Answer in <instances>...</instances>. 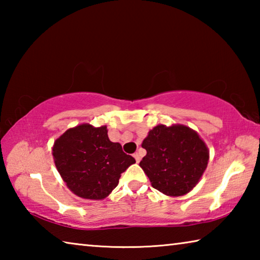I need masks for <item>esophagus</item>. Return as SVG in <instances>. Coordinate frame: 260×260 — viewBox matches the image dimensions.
<instances>
[{
	"label": "esophagus",
	"mask_w": 260,
	"mask_h": 260,
	"mask_svg": "<svg viewBox=\"0 0 260 260\" xmlns=\"http://www.w3.org/2000/svg\"><path fill=\"white\" fill-rule=\"evenodd\" d=\"M133 157L135 158V160H136V162H139L140 160H141V157H140V153L139 152H135L134 155H133Z\"/></svg>",
	"instance_id": "esophagus-1"
}]
</instances>
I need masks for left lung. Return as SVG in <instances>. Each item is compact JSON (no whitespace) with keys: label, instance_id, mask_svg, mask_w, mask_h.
I'll return each instance as SVG.
<instances>
[{"label":"left lung","instance_id":"left-lung-1","mask_svg":"<svg viewBox=\"0 0 260 260\" xmlns=\"http://www.w3.org/2000/svg\"><path fill=\"white\" fill-rule=\"evenodd\" d=\"M140 161L151 186L167 196L186 195L199 183L209 161V149L200 135L184 125H158L149 131Z\"/></svg>","mask_w":260,"mask_h":260}]
</instances>
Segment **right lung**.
I'll return each mask as SVG.
<instances>
[{"label":"right lung","instance_id":"right-lung-1","mask_svg":"<svg viewBox=\"0 0 260 260\" xmlns=\"http://www.w3.org/2000/svg\"><path fill=\"white\" fill-rule=\"evenodd\" d=\"M52 156L61 179L77 196L100 201L118 186L135 159L109 140L107 126L81 124L55 141Z\"/></svg>","mask_w":260,"mask_h":260}]
</instances>
